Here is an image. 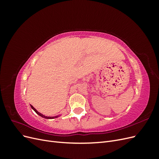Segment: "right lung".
I'll use <instances>...</instances> for the list:
<instances>
[{"mask_svg": "<svg viewBox=\"0 0 159 159\" xmlns=\"http://www.w3.org/2000/svg\"><path fill=\"white\" fill-rule=\"evenodd\" d=\"M30 106H31V107H32V109L34 110V111L38 114V115H40V116H41L42 117H44V118H45V119H54V118H56V117H59L58 116V115H57V116H54V117H47V116H45V115H42V113H39V112H38V111L34 108V107L33 106H32V105H30Z\"/></svg>", "mask_w": 159, "mask_h": 159, "instance_id": "1", "label": "right lung"}]
</instances>
